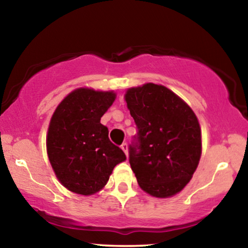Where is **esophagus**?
I'll return each instance as SVG.
<instances>
[{"instance_id": "34e87169", "label": "esophagus", "mask_w": 248, "mask_h": 248, "mask_svg": "<svg viewBox=\"0 0 248 248\" xmlns=\"http://www.w3.org/2000/svg\"><path fill=\"white\" fill-rule=\"evenodd\" d=\"M121 148H122V150L125 152V155H126V157H127V155H128V147H127V144L126 143H123V144L121 145Z\"/></svg>"}]
</instances>
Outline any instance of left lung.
Wrapping results in <instances>:
<instances>
[{
    "instance_id": "8db88e82",
    "label": "left lung",
    "mask_w": 248,
    "mask_h": 248,
    "mask_svg": "<svg viewBox=\"0 0 248 248\" xmlns=\"http://www.w3.org/2000/svg\"><path fill=\"white\" fill-rule=\"evenodd\" d=\"M138 126L130 165L139 186L155 198H171L191 181L202 155V134L191 107L162 84L144 83L125 91Z\"/></svg>"
}]
</instances>
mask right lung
Segmentation results:
<instances>
[{
	"label": "right lung",
	"instance_id": "1",
	"mask_svg": "<svg viewBox=\"0 0 248 248\" xmlns=\"http://www.w3.org/2000/svg\"><path fill=\"white\" fill-rule=\"evenodd\" d=\"M115 99L113 90L81 87L71 91L52 115L47 155L56 178L71 192L88 196L101 191L115 166L126 160L100 123Z\"/></svg>",
	"mask_w": 248,
	"mask_h": 248
}]
</instances>
